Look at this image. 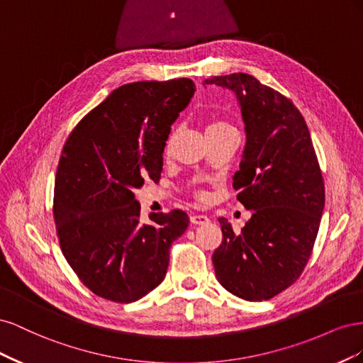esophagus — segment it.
I'll use <instances>...</instances> for the list:
<instances>
[{
  "label": "esophagus",
  "mask_w": 363,
  "mask_h": 363,
  "mask_svg": "<svg viewBox=\"0 0 363 363\" xmlns=\"http://www.w3.org/2000/svg\"><path fill=\"white\" fill-rule=\"evenodd\" d=\"M191 223L195 225L206 224V223H208V216L203 215V213H194V215H191Z\"/></svg>",
  "instance_id": "1"
}]
</instances>
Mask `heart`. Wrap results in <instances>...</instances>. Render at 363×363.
I'll use <instances>...</instances> for the list:
<instances>
[{
    "label": "heart",
    "mask_w": 363,
    "mask_h": 363,
    "mask_svg": "<svg viewBox=\"0 0 363 363\" xmlns=\"http://www.w3.org/2000/svg\"><path fill=\"white\" fill-rule=\"evenodd\" d=\"M227 127H232V125H230L228 123H225L224 119H218V118H215V119H212V121H211V123L207 124V135H208V133H213V131L224 130V128H227ZM169 145H171V139L168 140L167 150L169 148Z\"/></svg>",
    "instance_id": "heart-1"
}]
</instances>
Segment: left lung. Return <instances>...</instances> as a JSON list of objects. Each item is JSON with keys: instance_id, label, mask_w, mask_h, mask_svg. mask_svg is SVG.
<instances>
[{"instance_id": "1", "label": "left lung", "mask_w": 363, "mask_h": 363, "mask_svg": "<svg viewBox=\"0 0 363 363\" xmlns=\"http://www.w3.org/2000/svg\"><path fill=\"white\" fill-rule=\"evenodd\" d=\"M204 83L238 96L247 144L233 188L252 211L239 235L225 218L218 219L223 242L212 256L216 279L239 298L269 300L296 281L312 255L325 201L320 163L289 98L242 72Z\"/></svg>"}]
</instances>
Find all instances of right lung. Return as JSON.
I'll list each match as a JSON object with an SVG mask.
<instances>
[{
  "label": "right lung",
  "mask_w": 363,
  "mask_h": 363,
  "mask_svg": "<svg viewBox=\"0 0 363 363\" xmlns=\"http://www.w3.org/2000/svg\"><path fill=\"white\" fill-rule=\"evenodd\" d=\"M189 79L136 82L115 89L74 127L54 183V223L65 259L84 286L115 303H133L163 281L169 248L188 213L140 221L135 189L157 180L171 125L189 104Z\"/></svg>",
  "instance_id": "obj_1"
}]
</instances>
